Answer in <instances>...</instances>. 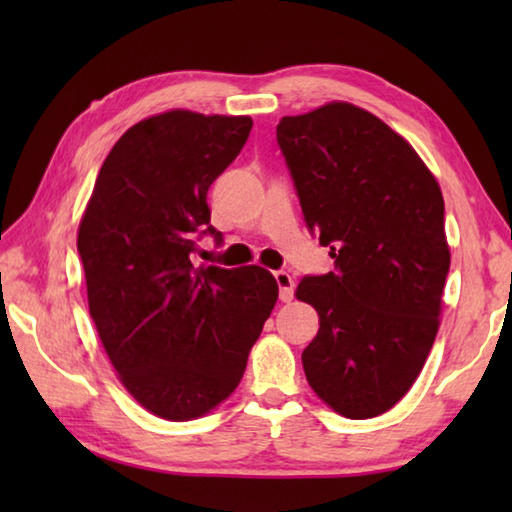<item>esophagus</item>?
<instances>
[{
	"label": "esophagus",
	"mask_w": 512,
	"mask_h": 512,
	"mask_svg": "<svg viewBox=\"0 0 512 512\" xmlns=\"http://www.w3.org/2000/svg\"><path fill=\"white\" fill-rule=\"evenodd\" d=\"M275 281L279 286V299L284 303L292 301V297H295V279L290 277V273H286V270H277Z\"/></svg>",
	"instance_id": "34e87169"
}]
</instances>
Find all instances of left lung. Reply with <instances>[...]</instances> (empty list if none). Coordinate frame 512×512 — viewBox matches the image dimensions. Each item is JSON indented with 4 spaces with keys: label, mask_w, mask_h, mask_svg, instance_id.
Segmentation results:
<instances>
[{
    "label": "left lung",
    "mask_w": 512,
    "mask_h": 512,
    "mask_svg": "<svg viewBox=\"0 0 512 512\" xmlns=\"http://www.w3.org/2000/svg\"><path fill=\"white\" fill-rule=\"evenodd\" d=\"M277 143L303 220L334 259V273L297 286L319 312L303 372L341 416H380L416 383L438 334L451 264L438 180L405 138L350 103L284 116Z\"/></svg>",
    "instance_id": "1"
}]
</instances>
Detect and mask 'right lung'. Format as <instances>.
Segmentation results:
<instances>
[{"mask_svg": "<svg viewBox=\"0 0 512 512\" xmlns=\"http://www.w3.org/2000/svg\"><path fill=\"white\" fill-rule=\"evenodd\" d=\"M250 116L171 110L129 127L79 224L90 317L125 389L173 422L233 394L277 303L266 268L191 264L211 226L206 193L242 151Z\"/></svg>", "mask_w": 512, "mask_h": 512, "instance_id": "obj_1", "label": "right lung"}]
</instances>
